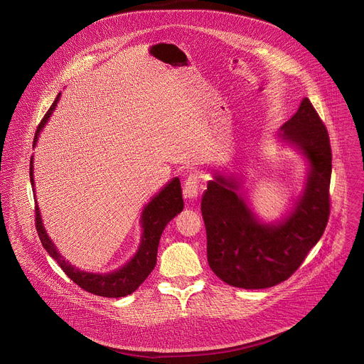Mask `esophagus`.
<instances>
[{
  "label": "esophagus",
  "instance_id": "esophagus-1",
  "mask_svg": "<svg viewBox=\"0 0 364 364\" xmlns=\"http://www.w3.org/2000/svg\"><path fill=\"white\" fill-rule=\"evenodd\" d=\"M183 196L186 200H194L198 196V180L194 174H190L188 178L184 181Z\"/></svg>",
  "mask_w": 364,
  "mask_h": 364
}]
</instances>
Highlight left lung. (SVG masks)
Wrapping results in <instances>:
<instances>
[{
  "label": "left lung",
  "mask_w": 364,
  "mask_h": 364,
  "mask_svg": "<svg viewBox=\"0 0 364 364\" xmlns=\"http://www.w3.org/2000/svg\"><path fill=\"white\" fill-rule=\"evenodd\" d=\"M306 161V180L281 219L259 218L242 193V174L215 173L201 198L207 261L226 284L264 289L288 279L324 233L330 216L331 148L328 132L311 102L277 134Z\"/></svg>",
  "instance_id": "obj_1"
}]
</instances>
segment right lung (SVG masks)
Here are the masks:
<instances>
[{
  "label": "right lung",
  "mask_w": 364,
  "mask_h": 364,
  "mask_svg": "<svg viewBox=\"0 0 364 364\" xmlns=\"http://www.w3.org/2000/svg\"><path fill=\"white\" fill-rule=\"evenodd\" d=\"M60 95L55 99L53 105L50 107L47 114L44 115L43 121L40 122L33 148L37 145L38 135L43 131L44 125L50 119L51 114L55 112L58 103L60 100ZM30 181L34 188V157L31 155L30 160ZM36 197V190H34ZM184 209V201H183V193H181V184L180 178L174 177L170 180L157 194L152 196L151 200L144 205L141 212L139 223H141V240L139 246L135 252V255L129 259V261L122 265L121 268L107 272V274H99V272H87L82 271L76 267H73L69 261H66L65 256L58 250L55 242L50 239L47 235V230L43 225L41 213L38 209V204L36 200V228L38 232V237L41 240L43 247L47 250V253L55 259L59 264V267L63 269V272L80 288L85 291L99 295V296H107V298H121L132 294L152 272L157 264V250L160 245L161 235L166 229V226L173 220L181 210Z\"/></svg>",
  "instance_id": "obj_1"
}]
</instances>
